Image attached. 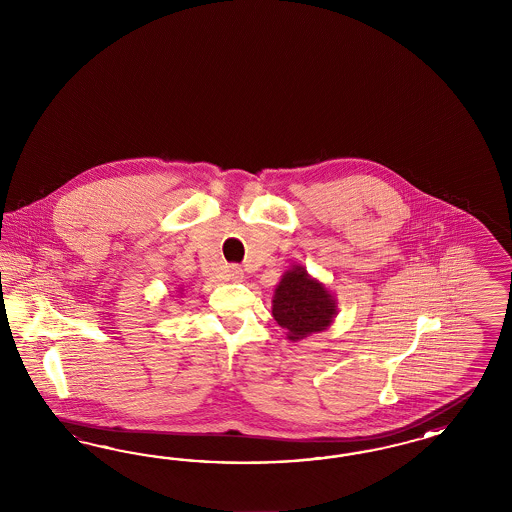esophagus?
Returning a JSON list of instances; mask_svg holds the SVG:
<instances>
[{
	"mask_svg": "<svg viewBox=\"0 0 512 512\" xmlns=\"http://www.w3.org/2000/svg\"><path fill=\"white\" fill-rule=\"evenodd\" d=\"M227 276H229V279H233V281H240V279L244 278V270L240 266L233 264V266H229Z\"/></svg>",
	"mask_w": 512,
	"mask_h": 512,
	"instance_id": "obj_1",
	"label": "esophagus"
}]
</instances>
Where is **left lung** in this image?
I'll list each match as a JSON object with an SVG mask.
<instances>
[{"label": "left lung", "mask_w": 512, "mask_h": 512, "mask_svg": "<svg viewBox=\"0 0 512 512\" xmlns=\"http://www.w3.org/2000/svg\"><path fill=\"white\" fill-rule=\"evenodd\" d=\"M336 310V298L321 281L311 278L304 266L287 270L272 298V315L293 341L326 330L334 321Z\"/></svg>", "instance_id": "1"}]
</instances>
